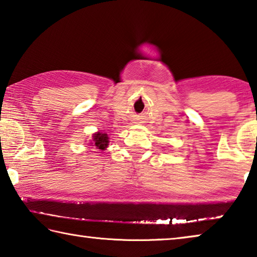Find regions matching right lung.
<instances>
[{"label":"right lung","mask_w":257,"mask_h":257,"mask_svg":"<svg viewBox=\"0 0 257 257\" xmlns=\"http://www.w3.org/2000/svg\"><path fill=\"white\" fill-rule=\"evenodd\" d=\"M86 144H89V146H95V149L98 150H106L108 146V136L107 134L103 132H97L92 135V138L89 139L88 143Z\"/></svg>","instance_id":"1"}]
</instances>
